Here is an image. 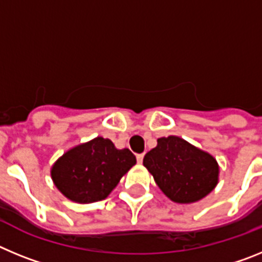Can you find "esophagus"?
Here are the masks:
<instances>
[{
	"instance_id": "1",
	"label": "esophagus",
	"mask_w": 262,
	"mask_h": 262,
	"mask_svg": "<svg viewBox=\"0 0 262 262\" xmlns=\"http://www.w3.org/2000/svg\"><path fill=\"white\" fill-rule=\"evenodd\" d=\"M143 159H144V154H140V155H138V156H136V160H138L139 164L143 163Z\"/></svg>"
}]
</instances>
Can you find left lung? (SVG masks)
<instances>
[{"label": "left lung", "mask_w": 262, "mask_h": 262, "mask_svg": "<svg viewBox=\"0 0 262 262\" xmlns=\"http://www.w3.org/2000/svg\"><path fill=\"white\" fill-rule=\"evenodd\" d=\"M160 190L176 203H194L211 193L219 181V165L212 155L180 136L157 139L143 159Z\"/></svg>", "instance_id": "left-lung-1"}]
</instances>
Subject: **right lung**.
I'll use <instances>...</instances> for the list:
<instances>
[{"label":"right lung","mask_w":262,"mask_h":262,"mask_svg":"<svg viewBox=\"0 0 262 262\" xmlns=\"http://www.w3.org/2000/svg\"><path fill=\"white\" fill-rule=\"evenodd\" d=\"M135 164L128 148L118 149L110 139L97 136L60 156L51 168V177L69 201L93 203L107 198Z\"/></svg>","instance_id":"1"}]
</instances>
